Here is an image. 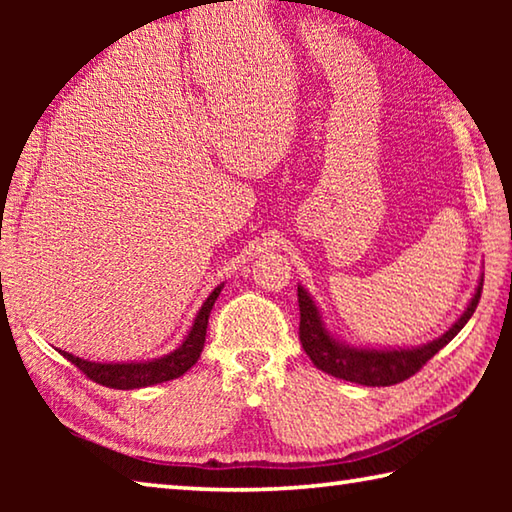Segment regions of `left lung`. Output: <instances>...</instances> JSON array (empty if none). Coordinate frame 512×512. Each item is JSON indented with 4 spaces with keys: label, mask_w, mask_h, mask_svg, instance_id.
Instances as JSON below:
<instances>
[{
    "label": "left lung",
    "mask_w": 512,
    "mask_h": 512,
    "mask_svg": "<svg viewBox=\"0 0 512 512\" xmlns=\"http://www.w3.org/2000/svg\"><path fill=\"white\" fill-rule=\"evenodd\" d=\"M483 291V277L476 287V293L470 305L463 311V316L440 336L427 345L411 350H361L339 343L334 336H329L325 329L320 311L314 305L309 293L298 287V305H300V343L305 348L307 357L314 361L318 370L327 375L339 377L345 381H354L361 386H393L400 381L413 377L433 354H438L445 345L461 332L467 320L472 318L476 305H479Z\"/></svg>",
    "instance_id": "left-lung-1"
}]
</instances>
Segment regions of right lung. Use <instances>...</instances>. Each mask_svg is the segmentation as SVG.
<instances>
[{"label": "right lung", "instance_id": "obj_1", "mask_svg": "<svg viewBox=\"0 0 512 512\" xmlns=\"http://www.w3.org/2000/svg\"><path fill=\"white\" fill-rule=\"evenodd\" d=\"M221 289L223 284H219V287L207 296L203 307L198 309L194 325L185 336L183 345H180L178 350L164 354L160 359L142 361V363H94V361L74 357V354L63 352V350H60V354H63L67 361H72L88 379L97 381L101 386L117 388V391H133V388H144V386H153V384H162V381L176 379L180 375H185V372L198 361V357H201L203 345H205V334H207V318H210V311L214 307L216 298H219Z\"/></svg>", "mask_w": 512, "mask_h": 512}]
</instances>
